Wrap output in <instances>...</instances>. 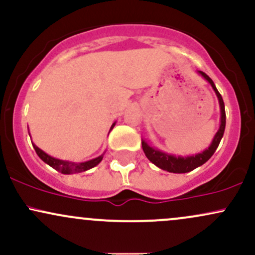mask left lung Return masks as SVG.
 <instances>
[{"mask_svg": "<svg viewBox=\"0 0 255 255\" xmlns=\"http://www.w3.org/2000/svg\"><path fill=\"white\" fill-rule=\"evenodd\" d=\"M199 74H201L204 79H206L210 84H211L213 91L216 92L218 97L219 107H221V126H219V129L216 133L215 137H213L211 145L209 146V148L201 152V153L193 154V156H187V157H181V156H174V154L165 153L157 148L151 147L145 140H141L142 150H144L146 157L148 158L150 162L153 163L154 165H157L158 168L163 169L169 172H174V174H183V172H189L194 170L198 166L203 165L204 163H206L210 158L212 157V154L215 153V151L217 150L219 142H221L222 137H223L224 129H225V108H224V102L222 98L221 93L218 92V90L216 89V85L213 84L212 79L207 74H205L204 72L199 71Z\"/></svg>", "mask_w": 255, "mask_h": 255, "instance_id": "left-lung-1", "label": "left lung"}]
</instances>
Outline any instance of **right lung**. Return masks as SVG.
I'll return each mask as SVG.
<instances>
[{
  "label": "right lung",
  "mask_w": 255,
  "mask_h": 255,
  "mask_svg": "<svg viewBox=\"0 0 255 255\" xmlns=\"http://www.w3.org/2000/svg\"><path fill=\"white\" fill-rule=\"evenodd\" d=\"M114 126H115V124L111 126V129L114 128ZM32 145H33L37 154L39 156V158L43 160V162H45L46 164L50 165L51 168L55 169V170L62 172V174H75V172H81V171L89 170V169H92L93 166L98 165L99 163L102 162V159H103V156H104V153H103L97 158H93V159L87 160V162L74 163V162H68V160L57 159V158L49 156L48 153H45V152L40 150L38 146H36L34 144H32Z\"/></svg>",
  "instance_id": "1"
}]
</instances>
